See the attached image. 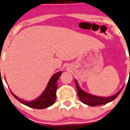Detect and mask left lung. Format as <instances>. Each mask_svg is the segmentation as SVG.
<instances>
[{
    "label": "left lung",
    "mask_w": 130,
    "mask_h": 130,
    "mask_svg": "<svg viewBox=\"0 0 130 130\" xmlns=\"http://www.w3.org/2000/svg\"><path fill=\"white\" fill-rule=\"evenodd\" d=\"M75 81V84H76V90H77L78 95L80 99L81 100L83 103L88 105L92 106V107H94V106L98 105H101L107 104L108 103L110 102V101H113L114 99H116L117 98L120 93L121 92L122 90L123 87L120 90H119L117 93H115L113 95L109 97H100V96H96L94 95L90 94L88 92H85L83 90L80 88L76 80H74Z\"/></svg>",
    "instance_id": "8db88e82"
}]
</instances>
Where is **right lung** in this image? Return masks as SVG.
<instances>
[{
  "label": "right lung",
  "instance_id": "add662e5",
  "mask_svg": "<svg viewBox=\"0 0 130 130\" xmlns=\"http://www.w3.org/2000/svg\"><path fill=\"white\" fill-rule=\"evenodd\" d=\"M62 72L59 71L55 73L50 79L49 82L48 83V85L45 88L44 91L42 92L40 96L36 98L32 101H25L23 99H21L18 97H17L15 95L13 94L10 91L13 96L21 103L22 104L25 105L26 106H28L31 108L38 109H46L47 107H50L54 103L56 99V91H57V80L59 77L61 76Z\"/></svg>",
  "mask_w": 130,
  "mask_h": 130
}]
</instances>
